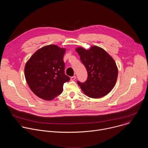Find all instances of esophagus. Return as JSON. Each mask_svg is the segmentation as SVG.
<instances>
[{
	"instance_id": "34e87169",
	"label": "esophagus",
	"mask_w": 148,
	"mask_h": 148,
	"mask_svg": "<svg viewBox=\"0 0 148 148\" xmlns=\"http://www.w3.org/2000/svg\"><path fill=\"white\" fill-rule=\"evenodd\" d=\"M75 78H76V76H73L71 77L70 79H71V81H74L75 79Z\"/></svg>"
}]
</instances>
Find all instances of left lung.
<instances>
[{
    "mask_svg": "<svg viewBox=\"0 0 148 148\" xmlns=\"http://www.w3.org/2000/svg\"><path fill=\"white\" fill-rule=\"evenodd\" d=\"M88 73L87 80L77 81L82 91L92 98L102 97L114 87L118 77V69L114 59L98 46L88 50L82 47L76 49Z\"/></svg>",
    "mask_w": 148,
    "mask_h": 148,
    "instance_id": "left-lung-1",
    "label": "left lung"
}]
</instances>
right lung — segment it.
I'll return each instance as SVG.
<instances>
[{
  "mask_svg": "<svg viewBox=\"0 0 148 148\" xmlns=\"http://www.w3.org/2000/svg\"><path fill=\"white\" fill-rule=\"evenodd\" d=\"M66 50L49 45L38 50L27 62L25 75L28 86L37 97L51 100L60 95L70 78L64 73Z\"/></svg>",
  "mask_w": 148,
  "mask_h": 148,
  "instance_id": "right-lung-1",
  "label": "right lung"
}]
</instances>
